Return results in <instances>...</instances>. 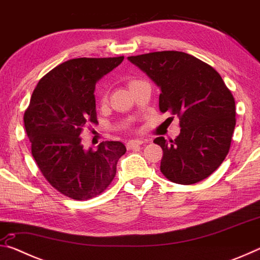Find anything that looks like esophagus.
<instances>
[{"label":"esophagus","mask_w":260,"mask_h":260,"mask_svg":"<svg viewBox=\"0 0 260 260\" xmlns=\"http://www.w3.org/2000/svg\"><path fill=\"white\" fill-rule=\"evenodd\" d=\"M143 142H144V141H142V140H131V141H128V142H127L126 147H127V149H128V150H131V149H134L135 147L141 146V144H142Z\"/></svg>","instance_id":"obj_1"}]
</instances>
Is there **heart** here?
I'll list each match as a JSON object with an SVG mask.
<instances>
[{"instance_id": "obj_1", "label": "heart", "mask_w": 260, "mask_h": 260, "mask_svg": "<svg viewBox=\"0 0 260 260\" xmlns=\"http://www.w3.org/2000/svg\"><path fill=\"white\" fill-rule=\"evenodd\" d=\"M134 81V80H133ZM132 82V81H131ZM105 100H107V98H105V96H103V98H102V102H105Z\"/></svg>"}]
</instances>
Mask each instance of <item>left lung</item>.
<instances>
[{"label": "left lung", "mask_w": 260, "mask_h": 260, "mask_svg": "<svg viewBox=\"0 0 260 260\" xmlns=\"http://www.w3.org/2000/svg\"><path fill=\"white\" fill-rule=\"evenodd\" d=\"M128 60L160 88V111L180 119L177 139L153 140L162 149L160 172L180 184L206 179L225 160L236 124L235 101L222 78L182 51L149 52Z\"/></svg>", "instance_id": "left-lung-1"}]
</instances>
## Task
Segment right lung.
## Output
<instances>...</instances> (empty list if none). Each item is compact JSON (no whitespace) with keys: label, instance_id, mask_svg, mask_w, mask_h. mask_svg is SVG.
Instances as JSON below:
<instances>
[{"label":"right lung","instance_id":"obj_1","mask_svg":"<svg viewBox=\"0 0 260 260\" xmlns=\"http://www.w3.org/2000/svg\"><path fill=\"white\" fill-rule=\"evenodd\" d=\"M122 60L124 56L64 61L39 81L25 111L26 134L39 169L57 191L72 200H89L103 192L126 152L119 141H105L98 150H85L80 138L87 124H98L96 82Z\"/></svg>","mask_w":260,"mask_h":260}]
</instances>
